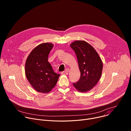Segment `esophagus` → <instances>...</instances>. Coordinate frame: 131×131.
<instances>
[{"instance_id": "obj_1", "label": "esophagus", "mask_w": 131, "mask_h": 131, "mask_svg": "<svg viewBox=\"0 0 131 131\" xmlns=\"http://www.w3.org/2000/svg\"><path fill=\"white\" fill-rule=\"evenodd\" d=\"M61 74H64V75H67V74H68V71H63V72H61Z\"/></svg>"}]
</instances>
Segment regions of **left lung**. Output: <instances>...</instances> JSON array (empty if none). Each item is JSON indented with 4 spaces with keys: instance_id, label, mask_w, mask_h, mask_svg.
<instances>
[{
    "instance_id": "obj_1",
    "label": "left lung",
    "mask_w": 131,
    "mask_h": 131,
    "mask_svg": "<svg viewBox=\"0 0 131 131\" xmlns=\"http://www.w3.org/2000/svg\"><path fill=\"white\" fill-rule=\"evenodd\" d=\"M70 46L76 54L80 71V79L73 85L79 92H88L95 86L101 78L102 61L94 48L85 41H74Z\"/></svg>"
}]
</instances>
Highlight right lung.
<instances>
[{
  "mask_svg": "<svg viewBox=\"0 0 131 131\" xmlns=\"http://www.w3.org/2000/svg\"><path fill=\"white\" fill-rule=\"evenodd\" d=\"M53 44L43 43L37 46L30 53L25 63L26 78L37 92L48 93L57 84L60 74L55 73L48 61Z\"/></svg>",
  "mask_w": 131,
  "mask_h": 131,
  "instance_id": "obj_1",
  "label": "right lung"
}]
</instances>
